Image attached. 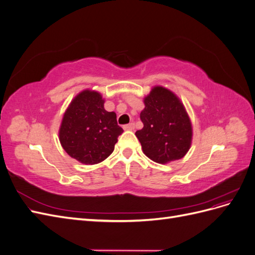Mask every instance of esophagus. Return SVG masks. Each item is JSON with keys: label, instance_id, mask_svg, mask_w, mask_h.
Returning <instances> with one entry per match:
<instances>
[{"label": "esophagus", "instance_id": "1", "mask_svg": "<svg viewBox=\"0 0 255 255\" xmlns=\"http://www.w3.org/2000/svg\"><path fill=\"white\" fill-rule=\"evenodd\" d=\"M123 128H125L126 130H133L135 128V125L134 123H128V125H126L125 127H123Z\"/></svg>", "mask_w": 255, "mask_h": 255}]
</instances>
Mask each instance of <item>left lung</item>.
<instances>
[{"label":"left lung","instance_id":"obj_1","mask_svg":"<svg viewBox=\"0 0 255 255\" xmlns=\"http://www.w3.org/2000/svg\"><path fill=\"white\" fill-rule=\"evenodd\" d=\"M143 103V128L135 133L143 153L158 164L184 157L191 145L192 127L181 100L169 89L155 86Z\"/></svg>","mask_w":255,"mask_h":255}]
</instances>
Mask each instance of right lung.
<instances>
[{"instance_id": "1", "label": "right lung", "mask_w": 255, "mask_h": 255, "mask_svg": "<svg viewBox=\"0 0 255 255\" xmlns=\"http://www.w3.org/2000/svg\"><path fill=\"white\" fill-rule=\"evenodd\" d=\"M98 91L86 89L76 96L66 110L59 128V141L72 158L95 165L109 157L123 133L114 112L104 109Z\"/></svg>"}]
</instances>
